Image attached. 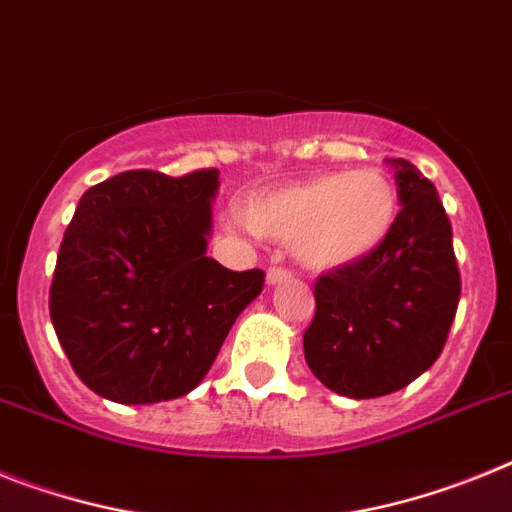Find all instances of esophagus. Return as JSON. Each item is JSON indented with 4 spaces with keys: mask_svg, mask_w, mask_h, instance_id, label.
Returning a JSON list of instances; mask_svg holds the SVG:
<instances>
[{
    "mask_svg": "<svg viewBox=\"0 0 512 512\" xmlns=\"http://www.w3.org/2000/svg\"><path fill=\"white\" fill-rule=\"evenodd\" d=\"M291 268H283V265H270L268 268V283L273 286V283H283V281H291Z\"/></svg>",
    "mask_w": 512,
    "mask_h": 512,
    "instance_id": "esophagus-1",
    "label": "esophagus"
}]
</instances>
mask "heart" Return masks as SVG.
I'll return each instance as SVG.
<instances>
[{
  "label": "heart",
  "mask_w": 512,
  "mask_h": 512,
  "mask_svg": "<svg viewBox=\"0 0 512 512\" xmlns=\"http://www.w3.org/2000/svg\"><path fill=\"white\" fill-rule=\"evenodd\" d=\"M397 190L376 170L337 172L252 198L244 216L262 237L293 242L311 268H342L386 239L397 219Z\"/></svg>",
  "instance_id": "1"
}]
</instances>
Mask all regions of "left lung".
I'll return each instance as SVG.
<instances>
[{
	"label": "left lung",
	"instance_id": "1",
	"mask_svg": "<svg viewBox=\"0 0 512 512\" xmlns=\"http://www.w3.org/2000/svg\"><path fill=\"white\" fill-rule=\"evenodd\" d=\"M394 170V226L366 257L319 275L304 332L311 373L350 399L384 397L428 371L459 309L461 273L438 190L407 159H394Z\"/></svg>",
	"mask_w": 512,
	"mask_h": 512
}]
</instances>
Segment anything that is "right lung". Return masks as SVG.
Listing matches in <instances>:
<instances>
[{"mask_svg": "<svg viewBox=\"0 0 512 512\" xmlns=\"http://www.w3.org/2000/svg\"><path fill=\"white\" fill-rule=\"evenodd\" d=\"M219 172L128 170L92 185L64 231L48 311L71 368L118 404L201 384L262 270L206 257Z\"/></svg>", "mask_w": 512, "mask_h": 512, "instance_id": "1", "label": "right lung"}]
</instances>
